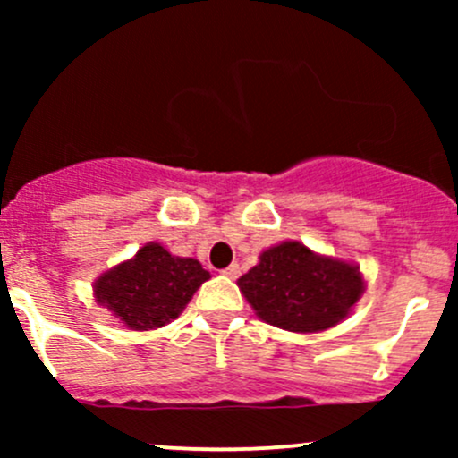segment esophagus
Masks as SVG:
<instances>
[{
	"label": "esophagus",
	"mask_w": 458,
	"mask_h": 458,
	"mask_svg": "<svg viewBox=\"0 0 458 458\" xmlns=\"http://www.w3.org/2000/svg\"><path fill=\"white\" fill-rule=\"evenodd\" d=\"M239 272H242V270H239V263H230V266L225 267V270H221V275L228 276V279H237Z\"/></svg>",
	"instance_id": "obj_1"
}]
</instances>
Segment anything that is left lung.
Returning <instances> with one entry per match:
<instances>
[{"mask_svg":"<svg viewBox=\"0 0 458 458\" xmlns=\"http://www.w3.org/2000/svg\"><path fill=\"white\" fill-rule=\"evenodd\" d=\"M237 285L261 321L301 335L335 327L366 293L357 263L318 255L301 242L263 250Z\"/></svg>","mask_w":458,"mask_h":458,"instance_id":"8db88e82","label":"left lung"}]
</instances>
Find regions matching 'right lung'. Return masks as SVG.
Segmentation results:
<instances>
[{
    "label": "right lung",
    "mask_w": 458,
    "mask_h": 458,
    "mask_svg": "<svg viewBox=\"0 0 458 458\" xmlns=\"http://www.w3.org/2000/svg\"><path fill=\"white\" fill-rule=\"evenodd\" d=\"M210 272L192 257H177L161 243H146L135 257L101 272L92 284L99 306L137 332L168 326L183 312Z\"/></svg>",
    "instance_id": "add662e5"
}]
</instances>
